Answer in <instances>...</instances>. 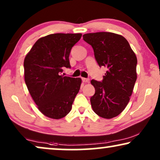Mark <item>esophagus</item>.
<instances>
[{
    "label": "esophagus",
    "mask_w": 160,
    "mask_h": 160,
    "mask_svg": "<svg viewBox=\"0 0 160 160\" xmlns=\"http://www.w3.org/2000/svg\"><path fill=\"white\" fill-rule=\"evenodd\" d=\"M82 81H83V82H84V83H89V78H82Z\"/></svg>",
    "instance_id": "34e87169"
}]
</instances>
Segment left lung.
I'll list each match as a JSON object with an SVG mask.
<instances>
[{
    "label": "left lung",
    "mask_w": 160,
    "mask_h": 160,
    "mask_svg": "<svg viewBox=\"0 0 160 160\" xmlns=\"http://www.w3.org/2000/svg\"><path fill=\"white\" fill-rule=\"evenodd\" d=\"M92 47L100 67L107 68L102 82L92 79L95 89L90 102L94 112L111 119L120 114L129 102L137 79V58L128 41L120 35L99 32L83 35Z\"/></svg>",
    "instance_id": "left-lung-1"
}]
</instances>
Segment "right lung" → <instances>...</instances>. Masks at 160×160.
Wrapping results in <instances>:
<instances>
[{
	"instance_id": "obj_1",
	"label": "right lung",
	"mask_w": 160,
	"mask_h": 160,
	"mask_svg": "<svg viewBox=\"0 0 160 160\" xmlns=\"http://www.w3.org/2000/svg\"><path fill=\"white\" fill-rule=\"evenodd\" d=\"M81 33H54L39 38L25 60V81L28 91L43 115L54 119L64 117L80 89L82 79L60 75L70 68L72 47Z\"/></svg>"
}]
</instances>
